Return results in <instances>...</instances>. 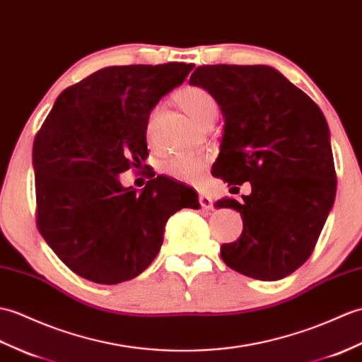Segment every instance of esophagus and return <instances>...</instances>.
<instances>
[{"mask_svg": "<svg viewBox=\"0 0 362 362\" xmlns=\"http://www.w3.org/2000/svg\"><path fill=\"white\" fill-rule=\"evenodd\" d=\"M199 204L204 209H211L213 208V199L206 194H199Z\"/></svg>", "mask_w": 362, "mask_h": 362, "instance_id": "esophagus-1", "label": "esophagus"}]
</instances>
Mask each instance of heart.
Segmentation results:
<instances>
[{
	"instance_id": "b5f03b06",
	"label": "heart",
	"mask_w": 362,
	"mask_h": 362,
	"mask_svg": "<svg viewBox=\"0 0 362 362\" xmlns=\"http://www.w3.org/2000/svg\"><path fill=\"white\" fill-rule=\"evenodd\" d=\"M175 100H177V103L182 106L183 111L199 124H204L206 120L211 119V117H216L217 107L214 103V98L204 88L185 86L175 94ZM156 117L157 109H154V111L149 114L148 119L146 134L149 139L153 137ZM202 170H204V158L192 154L175 156L162 165L163 174L180 182H196Z\"/></svg>"
}]
</instances>
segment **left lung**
I'll return each mask as SVG.
<instances>
[{"label":"left lung","instance_id":"left-lung-1","mask_svg":"<svg viewBox=\"0 0 362 362\" xmlns=\"http://www.w3.org/2000/svg\"><path fill=\"white\" fill-rule=\"evenodd\" d=\"M189 85L206 89L225 119L213 175L228 185L251 183L242 202L219 208L240 213L243 231L223 243L221 257L234 272L279 281L313 253L336 196L330 131L319 106L270 66L206 64Z\"/></svg>","mask_w":362,"mask_h":362}]
</instances>
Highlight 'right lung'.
<instances>
[{
  "label": "right lung",
  "mask_w": 362,
  "mask_h": 362,
  "mask_svg": "<svg viewBox=\"0 0 362 362\" xmlns=\"http://www.w3.org/2000/svg\"><path fill=\"white\" fill-rule=\"evenodd\" d=\"M194 64L109 66L64 89L33 140L37 226L62 262L85 279L115 285L145 272L165 225L197 192L165 175L137 192L119 174L148 157L146 124Z\"/></svg>",
  "instance_id": "add662e5"
}]
</instances>
